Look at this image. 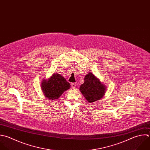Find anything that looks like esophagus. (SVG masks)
Returning a JSON list of instances; mask_svg holds the SVG:
<instances>
[{
	"mask_svg": "<svg viewBox=\"0 0 150 150\" xmlns=\"http://www.w3.org/2000/svg\"><path fill=\"white\" fill-rule=\"evenodd\" d=\"M71 87H72V88H75V87H76V83H72L71 84Z\"/></svg>",
	"mask_w": 150,
	"mask_h": 150,
	"instance_id": "1",
	"label": "esophagus"
}]
</instances>
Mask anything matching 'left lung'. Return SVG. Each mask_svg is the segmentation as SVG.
Here are the masks:
<instances>
[{"label":"left lung","instance_id":"obj_1","mask_svg":"<svg viewBox=\"0 0 150 150\" xmlns=\"http://www.w3.org/2000/svg\"><path fill=\"white\" fill-rule=\"evenodd\" d=\"M80 90L89 102L100 100L105 94V87L91 73L86 75L84 83L80 87Z\"/></svg>","mask_w":150,"mask_h":150}]
</instances>
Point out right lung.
Segmentation results:
<instances>
[{
	"label": "right lung",
	"instance_id": "right-lung-1",
	"mask_svg": "<svg viewBox=\"0 0 150 150\" xmlns=\"http://www.w3.org/2000/svg\"><path fill=\"white\" fill-rule=\"evenodd\" d=\"M70 87V83L60 74L56 73H54L48 80H43L42 83L44 94L50 100L57 99Z\"/></svg>",
	"mask_w": 150,
	"mask_h": 150
}]
</instances>
